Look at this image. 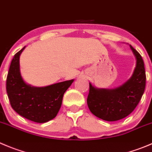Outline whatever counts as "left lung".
Instances as JSON below:
<instances>
[{"label": "left lung", "mask_w": 152, "mask_h": 152, "mask_svg": "<svg viewBox=\"0 0 152 152\" xmlns=\"http://www.w3.org/2000/svg\"><path fill=\"white\" fill-rule=\"evenodd\" d=\"M137 60L135 69L131 78L115 89H99L89 83L87 104L95 116L108 122L119 120L134 111L144 93L145 71L140 53L130 45Z\"/></svg>", "instance_id": "1"}]
</instances>
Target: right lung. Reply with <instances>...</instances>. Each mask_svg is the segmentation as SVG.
Returning a JSON list of instances; mask_svg holds the SVG:
<instances>
[{
  "label": "right lung",
  "instance_id": "add662e5",
  "mask_svg": "<svg viewBox=\"0 0 152 152\" xmlns=\"http://www.w3.org/2000/svg\"><path fill=\"white\" fill-rule=\"evenodd\" d=\"M25 46L14 55L7 77V92L12 109L33 122L45 123L55 118L62 104L65 92L74 80L44 87L27 84L20 72L19 57Z\"/></svg>",
  "mask_w": 152,
  "mask_h": 152
}]
</instances>
